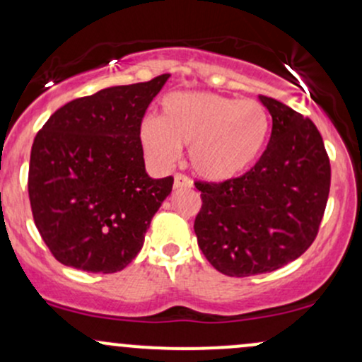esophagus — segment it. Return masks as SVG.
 <instances>
[{
    "mask_svg": "<svg viewBox=\"0 0 362 362\" xmlns=\"http://www.w3.org/2000/svg\"><path fill=\"white\" fill-rule=\"evenodd\" d=\"M175 189H190L192 187V180L184 173H177L175 175V182H173Z\"/></svg>",
    "mask_w": 362,
    "mask_h": 362,
    "instance_id": "34e87169",
    "label": "esophagus"
}]
</instances>
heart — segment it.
<instances>
[{
    "label": "heart",
    "instance_id": "1",
    "mask_svg": "<svg viewBox=\"0 0 362 362\" xmlns=\"http://www.w3.org/2000/svg\"><path fill=\"white\" fill-rule=\"evenodd\" d=\"M269 134V115L254 99L214 93H177L161 103V118H144L139 129L144 151L158 166L177 161L189 148V163L201 178L225 182L247 172Z\"/></svg>",
    "mask_w": 362,
    "mask_h": 362
}]
</instances>
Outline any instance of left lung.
<instances>
[{"label":"left lung","instance_id":"8db88e82","mask_svg":"<svg viewBox=\"0 0 362 362\" xmlns=\"http://www.w3.org/2000/svg\"><path fill=\"white\" fill-rule=\"evenodd\" d=\"M259 99L273 127L256 165L225 182H194L202 199L197 244L213 268L237 278L275 272L308 251L332 180L315 123L276 99Z\"/></svg>","mask_w":362,"mask_h":362}]
</instances>
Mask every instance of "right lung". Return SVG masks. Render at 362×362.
<instances>
[{
    "instance_id": "obj_1",
    "label": "right lung",
    "mask_w": 362,
    "mask_h": 362,
    "mask_svg": "<svg viewBox=\"0 0 362 362\" xmlns=\"http://www.w3.org/2000/svg\"><path fill=\"white\" fill-rule=\"evenodd\" d=\"M170 74L103 89L54 111L34 139L29 199L54 259L87 273H117L144 244L173 177L151 178L139 137Z\"/></svg>"
}]
</instances>
